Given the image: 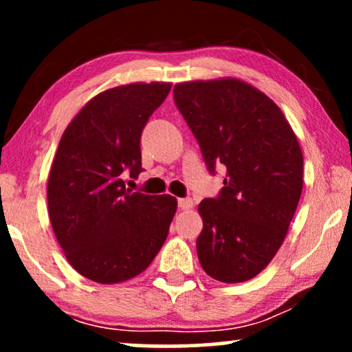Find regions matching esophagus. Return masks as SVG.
Returning a JSON list of instances; mask_svg holds the SVG:
<instances>
[{"label":"esophagus","instance_id":"1","mask_svg":"<svg viewBox=\"0 0 352 352\" xmlns=\"http://www.w3.org/2000/svg\"><path fill=\"white\" fill-rule=\"evenodd\" d=\"M177 206L181 210H190L194 206V201H192V199H179L177 200Z\"/></svg>","mask_w":352,"mask_h":352}]
</instances>
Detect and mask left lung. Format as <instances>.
Listing matches in <instances>:
<instances>
[{
    "mask_svg": "<svg viewBox=\"0 0 352 352\" xmlns=\"http://www.w3.org/2000/svg\"><path fill=\"white\" fill-rule=\"evenodd\" d=\"M173 93L208 170L226 166L221 195L199 205V261L214 280L247 282L290 228L302 190L300 142L278 105L239 78L184 81Z\"/></svg>",
    "mask_w": 352,
    "mask_h": 352,
    "instance_id": "obj_1",
    "label": "left lung"
}]
</instances>
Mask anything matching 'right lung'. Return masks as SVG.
<instances>
[{
    "label": "right lung",
    "instance_id": "add662e5",
    "mask_svg": "<svg viewBox=\"0 0 352 352\" xmlns=\"http://www.w3.org/2000/svg\"><path fill=\"white\" fill-rule=\"evenodd\" d=\"M171 83H129L83 105L62 134L47 179V213L70 266L96 283L126 282L153 261L177 200L124 186L138 177L141 134Z\"/></svg>",
    "mask_w": 352,
    "mask_h": 352
}]
</instances>
